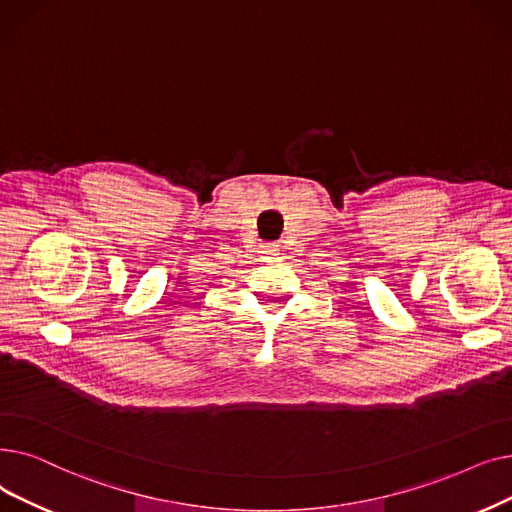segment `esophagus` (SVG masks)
Segmentation results:
<instances>
[{"mask_svg":"<svg viewBox=\"0 0 512 512\" xmlns=\"http://www.w3.org/2000/svg\"><path fill=\"white\" fill-rule=\"evenodd\" d=\"M262 254L266 256H279V243H266V246H262Z\"/></svg>","mask_w":512,"mask_h":512,"instance_id":"obj_1","label":"esophagus"}]
</instances>
